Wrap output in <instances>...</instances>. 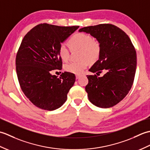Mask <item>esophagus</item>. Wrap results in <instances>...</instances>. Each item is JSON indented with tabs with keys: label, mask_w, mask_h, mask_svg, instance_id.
I'll use <instances>...</instances> for the list:
<instances>
[{
	"label": "esophagus",
	"mask_w": 150,
	"mask_h": 150,
	"mask_svg": "<svg viewBox=\"0 0 150 150\" xmlns=\"http://www.w3.org/2000/svg\"><path fill=\"white\" fill-rule=\"evenodd\" d=\"M81 76V75H79V74H76V75H75L76 79H79V78H80Z\"/></svg>",
	"instance_id": "esophagus-1"
}]
</instances>
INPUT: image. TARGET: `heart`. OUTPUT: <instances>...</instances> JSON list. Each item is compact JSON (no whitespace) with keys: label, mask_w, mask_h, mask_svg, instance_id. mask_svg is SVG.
Instances as JSON below:
<instances>
[{"label":"heart","mask_w":150,"mask_h":150,"mask_svg":"<svg viewBox=\"0 0 150 150\" xmlns=\"http://www.w3.org/2000/svg\"><path fill=\"white\" fill-rule=\"evenodd\" d=\"M71 50L80 49L79 61H73L67 64L64 69L67 72L80 74L89 65V62H95L98 59L101 53V46L97 40H93L90 35L78 33L70 38L68 41ZM60 58L64 62L68 61L70 58V50L64 44L60 45L59 49Z\"/></svg>","instance_id":"b5f03b06"}]
</instances>
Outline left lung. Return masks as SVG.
I'll list each match as a JSON object with an SVG mask.
<instances>
[{"label":"left lung","instance_id":"obj_1","mask_svg":"<svg viewBox=\"0 0 150 150\" xmlns=\"http://www.w3.org/2000/svg\"><path fill=\"white\" fill-rule=\"evenodd\" d=\"M79 31L90 34L101 46L99 58L89 71L98 75L102 70L106 72L103 77L87 75L85 89L88 99L97 107H113L126 96L133 85L137 67L135 47L128 35L113 24L84 27Z\"/></svg>","mask_w":150,"mask_h":150}]
</instances>
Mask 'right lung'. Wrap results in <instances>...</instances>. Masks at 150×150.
I'll use <instances>...</instances> for the list:
<instances>
[{"label": "right lung", "mask_w": 150, "mask_h": 150, "mask_svg": "<svg viewBox=\"0 0 150 150\" xmlns=\"http://www.w3.org/2000/svg\"><path fill=\"white\" fill-rule=\"evenodd\" d=\"M79 28L40 24L22 40L15 62L18 80L26 97L40 109L53 111L62 106L75 83L73 73L65 71L58 78L51 71L62 69L59 47Z\"/></svg>", "instance_id": "add662e5"}]
</instances>
